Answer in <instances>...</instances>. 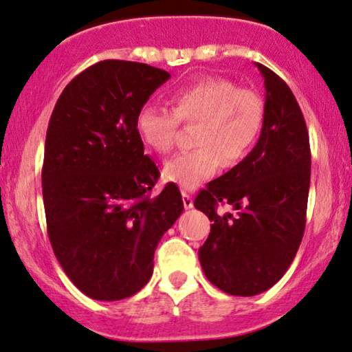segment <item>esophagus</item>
Masks as SVG:
<instances>
[{"instance_id":"esophagus-1","label":"esophagus","mask_w":352,"mask_h":352,"mask_svg":"<svg viewBox=\"0 0 352 352\" xmlns=\"http://www.w3.org/2000/svg\"><path fill=\"white\" fill-rule=\"evenodd\" d=\"M182 200H184V206H185V210H190V208H193V198L190 197L188 193H182Z\"/></svg>"}]
</instances>
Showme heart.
<instances>
[{
	"instance_id": "1",
	"label": "heart",
	"mask_w": 352,
	"mask_h": 352,
	"mask_svg": "<svg viewBox=\"0 0 352 352\" xmlns=\"http://www.w3.org/2000/svg\"><path fill=\"white\" fill-rule=\"evenodd\" d=\"M172 109L144 104L135 116V133L147 149L168 154L179 121L198 124L197 149L165 162L164 179L193 190L224 165H236L249 154L264 122V101L254 90L223 77H205L182 87L170 98Z\"/></svg>"
}]
</instances>
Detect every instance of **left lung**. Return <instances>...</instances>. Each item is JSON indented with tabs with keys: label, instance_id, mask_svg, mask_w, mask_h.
<instances>
[{
	"label": "left lung",
	"instance_id": "8db88e82",
	"mask_svg": "<svg viewBox=\"0 0 352 352\" xmlns=\"http://www.w3.org/2000/svg\"><path fill=\"white\" fill-rule=\"evenodd\" d=\"M265 103L254 149L210 182L195 208L210 218L208 239L198 251L206 278L236 297L269 290L290 267L302 243L310 190L308 131L294 93L262 63ZM219 204L232 212H218Z\"/></svg>",
	"mask_w": 352,
	"mask_h": 352
}]
</instances>
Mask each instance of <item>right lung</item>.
I'll return each mask as SVG.
<instances>
[{
  "instance_id": "add662e5",
  "label": "right lung",
  "mask_w": 352,
  "mask_h": 352,
  "mask_svg": "<svg viewBox=\"0 0 352 352\" xmlns=\"http://www.w3.org/2000/svg\"><path fill=\"white\" fill-rule=\"evenodd\" d=\"M170 74L103 60L63 88L45 135L42 197L50 244L87 297L128 298L149 282L164 232L184 211L180 190L144 154L135 116Z\"/></svg>"
}]
</instances>
